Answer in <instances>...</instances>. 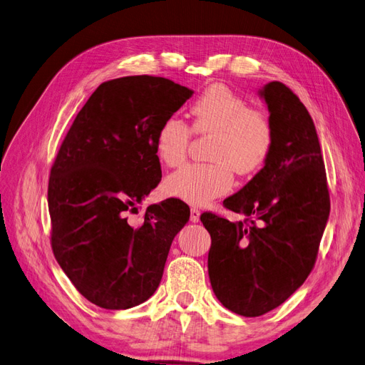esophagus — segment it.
<instances>
[{"label":"esophagus","mask_w":365,"mask_h":365,"mask_svg":"<svg viewBox=\"0 0 365 365\" xmlns=\"http://www.w3.org/2000/svg\"><path fill=\"white\" fill-rule=\"evenodd\" d=\"M200 217H201V212L197 208H192L190 210V222H193V224H196V222H200Z\"/></svg>","instance_id":"obj_1"}]
</instances>
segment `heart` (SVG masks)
Segmentation results:
<instances>
[{
	"label": "heart",
	"mask_w": 365,
	"mask_h": 365,
	"mask_svg": "<svg viewBox=\"0 0 365 365\" xmlns=\"http://www.w3.org/2000/svg\"><path fill=\"white\" fill-rule=\"evenodd\" d=\"M195 134L212 137L210 164H193L165 180L169 195L189 204L202 205L227 195L237 175L257 172L274 148V126L267 113L248 108L244 97L227 85L215 83L190 108ZM192 129L178 117H168L158 128L155 152L168 168H178L187 157Z\"/></svg>",
	"instance_id": "heart-1"
}]
</instances>
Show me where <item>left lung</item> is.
<instances>
[{
	"mask_svg": "<svg viewBox=\"0 0 365 365\" xmlns=\"http://www.w3.org/2000/svg\"><path fill=\"white\" fill-rule=\"evenodd\" d=\"M274 126L263 168L224 205L245 220L201 215L212 236L210 283L231 312L259 317L280 306L311 274L330 212L322 148L312 117L288 86L259 90Z\"/></svg>",
	"mask_w": 365,
	"mask_h": 365,
	"instance_id": "8db88e82",
	"label": "left lung"
}]
</instances>
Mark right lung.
I'll use <instances>...</instances> for the list:
<instances>
[{
    "label": "right lung",
    "mask_w": 365,
    "mask_h": 365,
    "mask_svg": "<svg viewBox=\"0 0 365 365\" xmlns=\"http://www.w3.org/2000/svg\"><path fill=\"white\" fill-rule=\"evenodd\" d=\"M193 96L164 77L102 83L76 115L48 181L51 248L86 300L129 309L157 291L172 240L190 210L170 200L129 220L161 181L160 125Z\"/></svg>",
    "instance_id": "add662e5"
}]
</instances>
